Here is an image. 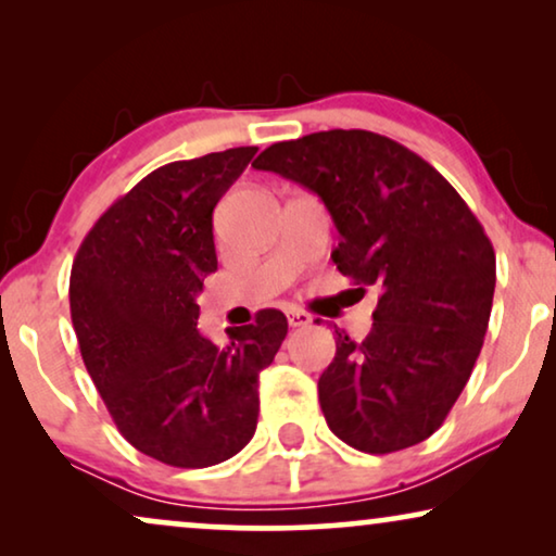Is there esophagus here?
I'll return each mask as SVG.
<instances>
[{
	"label": "esophagus",
	"instance_id": "1",
	"mask_svg": "<svg viewBox=\"0 0 556 556\" xmlns=\"http://www.w3.org/2000/svg\"><path fill=\"white\" fill-rule=\"evenodd\" d=\"M288 324H291L293 329H303V326L311 324V316L301 308H291V311H288Z\"/></svg>",
	"mask_w": 556,
	"mask_h": 556
}]
</instances>
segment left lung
Wrapping results in <instances>:
<instances>
[{
    "instance_id": "left-lung-1",
    "label": "left lung",
    "mask_w": 556,
    "mask_h": 556,
    "mask_svg": "<svg viewBox=\"0 0 556 556\" xmlns=\"http://www.w3.org/2000/svg\"><path fill=\"white\" fill-rule=\"evenodd\" d=\"M255 169L321 197L341 235V276L377 286L364 341L337 329L318 379L331 432L362 453L430 438L460 397L489 329L496 253L435 166L387 136L333 128L273 143Z\"/></svg>"
}]
</instances>
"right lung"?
Here are the masks:
<instances>
[{"label": "right lung", "instance_id": "add662e5", "mask_svg": "<svg viewBox=\"0 0 556 556\" xmlns=\"http://www.w3.org/2000/svg\"><path fill=\"white\" fill-rule=\"evenodd\" d=\"M257 147L172 162L98 217L71 270L83 362L121 435L174 468L217 466L250 443L257 377L288 333L276 308L217 346L197 331L217 270L212 212Z\"/></svg>", "mask_w": 556, "mask_h": 556}]
</instances>
